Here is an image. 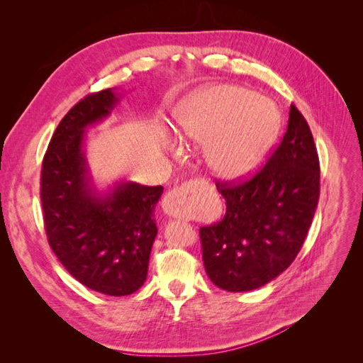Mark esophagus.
<instances>
[{"instance_id": "34e87169", "label": "esophagus", "mask_w": 363, "mask_h": 363, "mask_svg": "<svg viewBox=\"0 0 363 363\" xmlns=\"http://www.w3.org/2000/svg\"><path fill=\"white\" fill-rule=\"evenodd\" d=\"M196 195H199V183L196 182H188L179 188H174L163 199V212L172 218L192 216Z\"/></svg>"}]
</instances>
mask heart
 Masks as SVG:
<instances>
[{"instance_id":"heart-1","label":"heart","mask_w":363,"mask_h":363,"mask_svg":"<svg viewBox=\"0 0 363 363\" xmlns=\"http://www.w3.org/2000/svg\"><path fill=\"white\" fill-rule=\"evenodd\" d=\"M276 104L233 84L208 86L184 100L175 112V133L188 147H206L213 177L238 183L256 174L279 139Z\"/></svg>"}]
</instances>
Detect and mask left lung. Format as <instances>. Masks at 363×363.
<instances>
[{
	"instance_id": "left-lung-1",
	"label": "left lung",
	"mask_w": 363,
	"mask_h": 363,
	"mask_svg": "<svg viewBox=\"0 0 363 363\" xmlns=\"http://www.w3.org/2000/svg\"><path fill=\"white\" fill-rule=\"evenodd\" d=\"M225 216L200 228L208 279L228 292L257 289L298 255L320 199V160L304 116L291 104L288 130L265 167L242 184H219Z\"/></svg>"
}]
</instances>
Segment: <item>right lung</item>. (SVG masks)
<instances>
[{"instance_id":"add662e5","label":"right lung","mask_w":363,"mask_h":363,"mask_svg":"<svg viewBox=\"0 0 363 363\" xmlns=\"http://www.w3.org/2000/svg\"><path fill=\"white\" fill-rule=\"evenodd\" d=\"M115 87L87 95L54 131L42 163L40 200L50 247L71 276L112 296L136 292L147 280L157 236L155 207L162 186L119 180L100 191L86 159V128L112 115Z\"/></svg>"}]
</instances>
